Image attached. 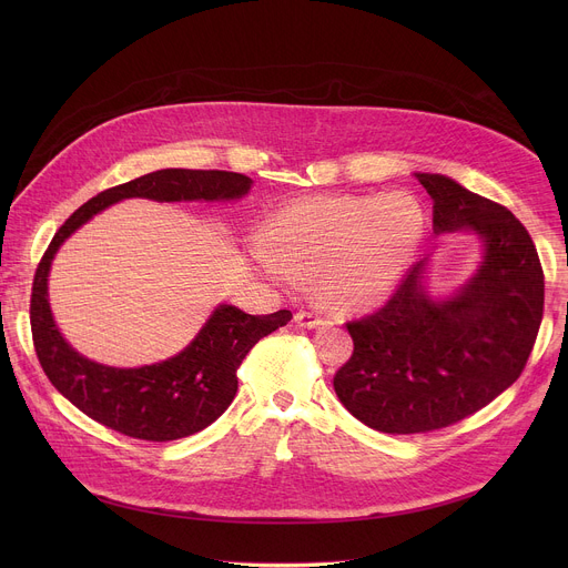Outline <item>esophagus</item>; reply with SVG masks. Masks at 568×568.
Returning a JSON list of instances; mask_svg holds the SVG:
<instances>
[{"label":"esophagus","mask_w":568,"mask_h":568,"mask_svg":"<svg viewBox=\"0 0 568 568\" xmlns=\"http://www.w3.org/2000/svg\"><path fill=\"white\" fill-rule=\"evenodd\" d=\"M294 321L298 323L301 328H321V326H326V323H328L321 314H314V312H296Z\"/></svg>","instance_id":"34e87169"}]
</instances>
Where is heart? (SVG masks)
I'll return each instance as SVG.
<instances>
[{"mask_svg": "<svg viewBox=\"0 0 568 568\" xmlns=\"http://www.w3.org/2000/svg\"><path fill=\"white\" fill-rule=\"evenodd\" d=\"M423 233V206L409 195L305 197L274 217L256 261L285 285L314 274L321 298L337 310H368L395 290Z\"/></svg>", "mask_w": 568, "mask_h": 568, "instance_id": "obj_1", "label": "heart"}]
</instances>
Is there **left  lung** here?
<instances>
[{
	"mask_svg": "<svg viewBox=\"0 0 568 568\" xmlns=\"http://www.w3.org/2000/svg\"><path fill=\"white\" fill-rule=\"evenodd\" d=\"M436 233L471 229L485 242L478 274L449 301L409 267L375 312L348 321L351 359L335 373L344 407L384 434H427L480 412L526 368L544 316V272L526 226L449 178L418 173Z\"/></svg>",
	"mask_w": 568,
	"mask_h": 568,
	"instance_id": "8db88e82",
	"label": "left lung"
}]
</instances>
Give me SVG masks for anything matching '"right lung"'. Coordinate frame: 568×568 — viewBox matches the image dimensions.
Here are the masks:
<instances>
[{
    "label": "right lung",
    "instance_id": "obj_1",
    "mask_svg": "<svg viewBox=\"0 0 568 568\" xmlns=\"http://www.w3.org/2000/svg\"><path fill=\"white\" fill-rule=\"evenodd\" d=\"M250 186L252 180L240 173L166 169L112 186L64 220L33 276L31 333L44 375L73 407L108 429L150 443L197 434L226 412L237 390L242 359L263 337L285 326L292 318L290 310L256 316L220 305L180 355L141 368H112L78 355L62 339L47 301V274L62 242L119 200H233Z\"/></svg>",
    "mask_w": 568,
    "mask_h": 568
}]
</instances>
